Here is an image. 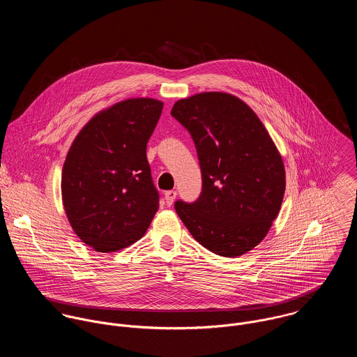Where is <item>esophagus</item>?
<instances>
[{
    "label": "esophagus",
    "instance_id": "34e87169",
    "mask_svg": "<svg viewBox=\"0 0 357 357\" xmlns=\"http://www.w3.org/2000/svg\"><path fill=\"white\" fill-rule=\"evenodd\" d=\"M176 197H177V192H176V191H166V192H165V201H166V204H167V206H172L173 202H174V199H176Z\"/></svg>",
    "mask_w": 357,
    "mask_h": 357
}]
</instances>
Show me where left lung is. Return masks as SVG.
<instances>
[{"instance_id": "8db88e82", "label": "left lung", "mask_w": 357, "mask_h": 357, "mask_svg": "<svg viewBox=\"0 0 357 357\" xmlns=\"http://www.w3.org/2000/svg\"><path fill=\"white\" fill-rule=\"evenodd\" d=\"M192 136L202 170L194 204L174 207L197 242L222 257L253 250L278 217L286 190L282 155L255 111L225 92H202L170 112Z\"/></svg>"}]
</instances>
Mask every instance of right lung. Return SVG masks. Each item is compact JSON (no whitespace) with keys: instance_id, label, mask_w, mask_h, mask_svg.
I'll return each instance as SVG.
<instances>
[{"instance_id":"obj_1","label":"right lung","mask_w":357,"mask_h":357,"mask_svg":"<svg viewBox=\"0 0 357 357\" xmlns=\"http://www.w3.org/2000/svg\"><path fill=\"white\" fill-rule=\"evenodd\" d=\"M163 102L135 98L93 115L74 139L61 172V199L75 235L99 253L137 242L159 207L147 143Z\"/></svg>"}]
</instances>
